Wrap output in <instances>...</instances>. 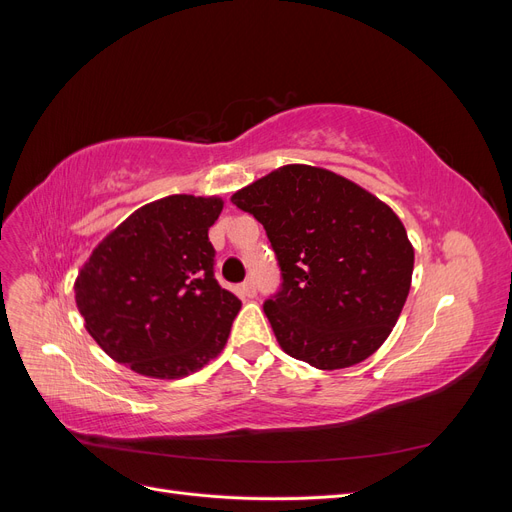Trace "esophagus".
I'll list each match as a JSON object with an SVG mask.
<instances>
[{
	"instance_id": "1",
	"label": "esophagus",
	"mask_w": 512,
	"mask_h": 512,
	"mask_svg": "<svg viewBox=\"0 0 512 512\" xmlns=\"http://www.w3.org/2000/svg\"><path fill=\"white\" fill-rule=\"evenodd\" d=\"M239 294H241V297L252 299L254 294H256V284H254V280H245V282L239 286Z\"/></svg>"
}]
</instances>
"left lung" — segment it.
<instances>
[{"label": "left lung", "mask_w": 512, "mask_h": 512, "mask_svg": "<svg viewBox=\"0 0 512 512\" xmlns=\"http://www.w3.org/2000/svg\"><path fill=\"white\" fill-rule=\"evenodd\" d=\"M265 226L282 288L265 303L277 344L316 369L365 361L391 335L414 247L397 213L333 170L286 164L230 196Z\"/></svg>", "instance_id": "left-lung-1"}]
</instances>
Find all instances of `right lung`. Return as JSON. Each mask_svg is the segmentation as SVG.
<instances>
[{"instance_id":"right-lung-1","label":"right lung","mask_w":512,"mask_h":512,"mask_svg":"<svg viewBox=\"0 0 512 512\" xmlns=\"http://www.w3.org/2000/svg\"><path fill=\"white\" fill-rule=\"evenodd\" d=\"M220 196L173 194L136 209L76 275L85 329L113 361L177 380L218 356L241 301L213 277Z\"/></svg>"}]
</instances>
